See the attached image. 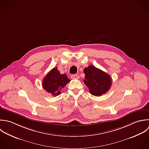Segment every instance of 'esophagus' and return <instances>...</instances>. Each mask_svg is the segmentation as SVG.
Segmentation results:
<instances>
[{"mask_svg":"<svg viewBox=\"0 0 149 149\" xmlns=\"http://www.w3.org/2000/svg\"><path fill=\"white\" fill-rule=\"evenodd\" d=\"M71 78L72 79H78L79 78V76L78 75H77V74H75V75H72L71 76Z\"/></svg>","mask_w":149,"mask_h":149,"instance_id":"esophagus-1","label":"esophagus"}]
</instances>
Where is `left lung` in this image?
Returning <instances> with one entry per match:
<instances>
[{"label":"left lung","instance_id":"1","mask_svg":"<svg viewBox=\"0 0 149 149\" xmlns=\"http://www.w3.org/2000/svg\"><path fill=\"white\" fill-rule=\"evenodd\" d=\"M84 72L85 74L84 82L92 95L102 96L110 89L112 79L105 72L93 65H89L85 68Z\"/></svg>","mask_w":149,"mask_h":149}]
</instances>
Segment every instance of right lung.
<instances>
[{
  "instance_id": "obj_1",
  "label": "right lung",
  "mask_w": 149,
  "mask_h": 149,
  "mask_svg": "<svg viewBox=\"0 0 149 149\" xmlns=\"http://www.w3.org/2000/svg\"><path fill=\"white\" fill-rule=\"evenodd\" d=\"M70 81L66 74H61L57 68H54L43 78L42 86L48 93L56 96L60 94L61 89Z\"/></svg>"
}]
</instances>
